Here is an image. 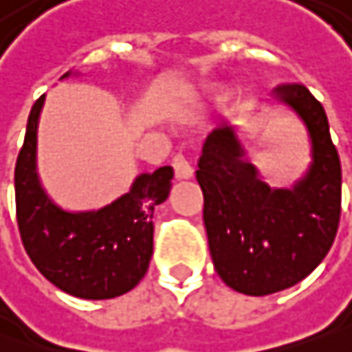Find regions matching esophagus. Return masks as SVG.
<instances>
[{
	"label": "esophagus",
	"mask_w": 352,
	"mask_h": 352,
	"mask_svg": "<svg viewBox=\"0 0 352 352\" xmlns=\"http://www.w3.org/2000/svg\"><path fill=\"white\" fill-rule=\"evenodd\" d=\"M172 168H174V174H176V178H178V180L192 178V174H194L192 166H190V162L184 158V156H182V154H176V156L172 158Z\"/></svg>",
	"instance_id": "1"
}]
</instances>
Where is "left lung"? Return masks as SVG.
Returning <instances> with one entry per match:
<instances>
[{
  "mask_svg": "<svg viewBox=\"0 0 352 352\" xmlns=\"http://www.w3.org/2000/svg\"><path fill=\"white\" fill-rule=\"evenodd\" d=\"M276 98L300 116L313 144V164L292 188H270L258 178L232 128L208 134L196 170L214 268L250 296L300 283L339 230L340 160L324 108L302 84L278 86Z\"/></svg>",
  "mask_w": 352,
  "mask_h": 352,
  "instance_id": "obj_1",
  "label": "left lung"
}]
</instances>
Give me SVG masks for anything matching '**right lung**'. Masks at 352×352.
Returning <instances> with one entry per match:
<instances>
[{
  "instance_id": "1",
  "label": "right lung",
  "mask_w": 352,
  "mask_h": 352,
  "mask_svg": "<svg viewBox=\"0 0 352 352\" xmlns=\"http://www.w3.org/2000/svg\"><path fill=\"white\" fill-rule=\"evenodd\" d=\"M69 72L62 76L67 78ZM41 96L34 104L15 162V212L23 248L58 289L89 300L113 298L144 278L154 248V208L170 194L174 170L140 174L128 194L91 212H65L39 184L36 172Z\"/></svg>"
}]
</instances>
